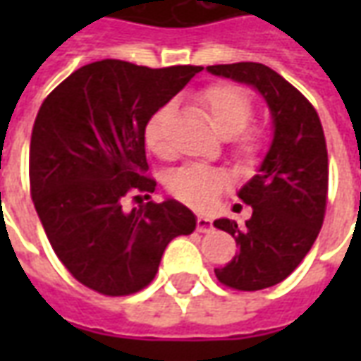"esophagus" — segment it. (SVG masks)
I'll use <instances>...</instances> for the list:
<instances>
[{"mask_svg": "<svg viewBox=\"0 0 361 361\" xmlns=\"http://www.w3.org/2000/svg\"><path fill=\"white\" fill-rule=\"evenodd\" d=\"M212 230V220L209 216H197V232H211Z\"/></svg>", "mask_w": 361, "mask_h": 361, "instance_id": "esophagus-1", "label": "esophagus"}]
</instances>
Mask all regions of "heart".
Listing matches in <instances>:
<instances>
[{
  "label": "heart",
  "mask_w": 361,
  "mask_h": 361,
  "mask_svg": "<svg viewBox=\"0 0 361 361\" xmlns=\"http://www.w3.org/2000/svg\"><path fill=\"white\" fill-rule=\"evenodd\" d=\"M197 104L201 106L212 129L222 137H234L235 149L243 157L257 154L263 145V131L247 127L253 118V102L250 94L235 85L220 82L211 85L197 94ZM172 118V104L158 108L145 127V141L154 154L166 157L170 145L166 139L168 121ZM226 185V176L207 166L189 164L173 170L168 176V189L183 203L204 209L214 203V199Z\"/></svg>",
  "instance_id": "b5f03b06"
}]
</instances>
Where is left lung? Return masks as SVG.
Listing matches in <instances>:
<instances>
[{"mask_svg": "<svg viewBox=\"0 0 361 361\" xmlns=\"http://www.w3.org/2000/svg\"><path fill=\"white\" fill-rule=\"evenodd\" d=\"M216 77L250 85L265 98L272 141L257 173L238 197L253 212L243 226L219 219L214 226L232 235L238 255L214 269L224 286L255 292L292 274L317 240L329 189V158L321 119L310 100L263 63L209 66Z\"/></svg>", "mask_w": 361, "mask_h": 361, "instance_id": "left-lung-1", "label": "left lung"}]
</instances>
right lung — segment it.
Here are the masks:
<instances>
[{
	"label": "right lung",
	"mask_w": 361,
	"mask_h": 361,
	"mask_svg": "<svg viewBox=\"0 0 361 361\" xmlns=\"http://www.w3.org/2000/svg\"><path fill=\"white\" fill-rule=\"evenodd\" d=\"M203 67L164 69L102 59L51 90L30 137V195L51 247L81 284L104 295L135 294L154 279L166 245L197 219L176 199L141 203L145 127Z\"/></svg>",
	"instance_id": "1"
}]
</instances>
